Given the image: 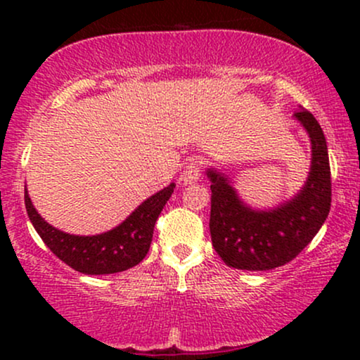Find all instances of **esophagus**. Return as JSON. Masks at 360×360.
<instances>
[{
    "mask_svg": "<svg viewBox=\"0 0 360 360\" xmlns=\"http://www.w3.org/2000/svg\"><path fill=\"white\" fill-rule=\"evenodd\" d=\"M201 179V167L200 164L196 162V160H189L188 164H186L184 171L181 172V177H179V183L181 184H191L194 181Z\"/></svg>",
    "mask_w": 360,
    "mask_h": 360,
    "instance_id": "esophagus-1",
    "label": "esophagus"
}]
</instances>
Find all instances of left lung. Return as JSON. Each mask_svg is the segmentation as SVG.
I'll return each instance as SVG.
<instances>
[{"instance_id": "8db88e82", "label": "left lung", "mask_w": 360, "mask_h": 360, "mask_svg": "<svg viewBox=\"0 0 360 360\" xmlns=\"http://www.w3.org/2000/svg\"><path fill=\"white\" fill-rule=\"evenodd\" d=\"M295 120L311 142V166L298 194L271 210H255L242 201L229 176L208 169L212 181L210 233L217 254L229 267L269 271L300 254L321 229L332 203L326 140L320 123L304 108Z\"/></svg>"}]
</instances>
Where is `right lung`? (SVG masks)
Instances as JSON below:
<instances>
[{"label":"right lung","instance_id":"1","mask_svg":"<svg viewBox=\"0 0 360 360\" xmlns=\"http://www.w3.org/2000/svg\"><path fill=\"white\" fill-rule=\"evenodd\" d=\"M174 188L176 184L171 183L167 188L152 194L118 226L98 235H72L52 226L34 208L27 189L25 206L37 233L62 262L82 274H115L137 266L146 257L150 249L157 218L174 193Z\"/></svg>","mask_w":360,"mask_h":360}]
</instances>
